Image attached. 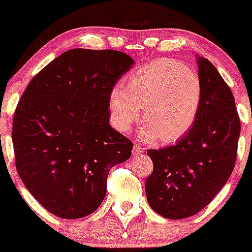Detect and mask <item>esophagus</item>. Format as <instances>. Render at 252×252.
<instances>
[{
	"mask_svg": "<svg viewBox=\"0 0 252 252\" xmlns=\"http://www.w3.org/2000/svg\"><path fill=\"white\" fill-rule=\"evenodd\" d=\"M141 154H144V149H142V147H140V146H134L133 147V155H136V156H139V155H141Z\"/></svg>",
	"mask_w": 252,
	"mask_h": 252,
	"instance_id": "34e87169",
	"label": "esophagus"
}]
</instances>
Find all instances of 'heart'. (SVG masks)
<instances>
[{
  "instance_id": "obj_1",
  "label": "heart",
  "mask_w": 252,
  "mask_h": 252,
  "mask_svg": "<svg viewBox=\"0 0 252 252\" xmlns=\"http://www.w3.org/2000/svg\"><path fill=\"white\" fill-rule=\"evenodd\" d=\"M129 89L116 84L108 106L111 121L121 131H128L139 121L144 107L146 121L139 136L144 141L161 139L174 142L194 126L204 97L201 79L184 63L159 58L131 74Z\"/></svg>"
}]
</instances>
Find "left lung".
<instances>
[{
  "label": "left lung",
  "instance_id": "left-lung-1",
  "mask_svg": "<svg viewBox=\"0 0 252 252\" xmlns=\"http://www.w3.org/2000/svg\"><path fill=\"white\" fill-rule=\"evenodd\" d=\"M204 97L191 130L175 145L149 150L154 171L145 183L149 205L159 216L182 220L213 200L234 169L240 121L229 86L207 58L196 55Z\"/></svg>",
  "mask_w": 252,
  "mask_h": 252
}]
</instances>
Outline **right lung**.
I'll list each match as a JSON object with an SVG mask.
<instances>
[{
  "label": "right lung",
  "mask_w": 252,
  "mask_h": 252,
  "mask_svg": "<svg viewBox=\"0 0 252 252\" xmlns=\"http://www.w3.org/2000/svg\"><path fill=\"white\" fill-rule=\"evenodd\" d=\"M135 61L116 50L73 48L37 73L17 106L12 128L17 172L48 212L91 215L113 166L133 144L110 124L108 97Z\"/></svg>",
  "instance_id": "add662e5"
}]
</instances>
